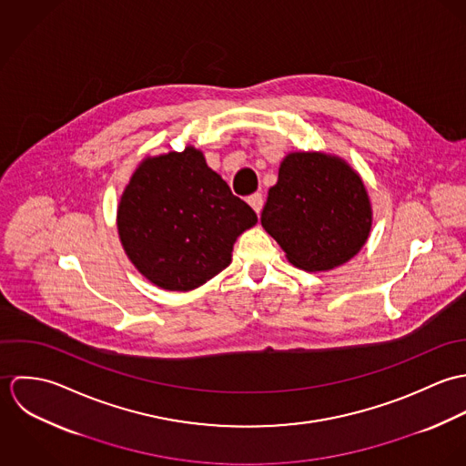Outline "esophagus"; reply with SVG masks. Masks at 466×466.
Segmentation results:
<instances>
[{"mask_svg":"<svg viewBox=\"0 0 466 466\" xmlns=\"http://www.w3.org/2000/svg\"><path fill=\"white\" fill-rule=\"evenodd\" d=\"M248 202H249V206H251L257 213H260L262 208H264V196H262V194H253V196L248 198Z\"/></svg>","mask_w":466,"mask_h":466,"instance_id":"esophagus-1","label":"esophagus"}]
</instances>
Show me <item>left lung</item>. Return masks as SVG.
<instances>
[{
    "instance_id": "1",
    "label": "left lung",
    "mask_w": 466,
    "mask_h": 466,
    "mask_svg": "<svg viewBox=\"0 0 466 466\" xmlns=\"http://www.w3.org/2000/svg\"><path fill=\"white\" fill-rule=\"evenodd\" d=\"M262 226L290 264L329 270L353 258L368 240L371 206L362 179L342 159L292 152L268 190Z\"/></svg>"
}]
</instances>
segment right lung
I'll list each match as a JSON object with an SVG mask.
<instances>
[{"instance_id": "right-lung-1", "label": "right lung", "mask_w": 466, "mask_h": 466, "mask_svg": "<svg viewBox=\"0 0 466 466\" xmlns=\"http://www.w3.org/2000/svg\"><path fill=\"white\" fill-rule=\"evenodd\" d=\"M257 222L194 147L145 159L118 206L127 257L167 290L198 289L224 270L237 237Z\"/></svg>"}]
</instances>
